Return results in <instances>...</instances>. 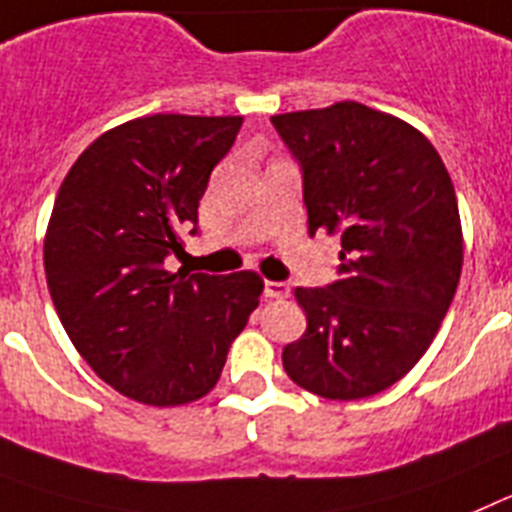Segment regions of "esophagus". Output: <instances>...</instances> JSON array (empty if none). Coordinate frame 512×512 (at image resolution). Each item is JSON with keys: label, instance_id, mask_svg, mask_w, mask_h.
Segmentation results:
<instances>
[{"label": "esophagus", "instance_id": "34e87169", "mask_svg": "<svg viewBox=\"0 0 512 512\" xmlns=\"http://www.w3.org/2000/svg\"><path fill=\"white\" fill-rule=\"evenodd\" d=\"M265 296L268 299H288L291 296V286L278 281H265Z\"/></svg>", "mask_w": 512, "mask_h": 512}]
</instances>
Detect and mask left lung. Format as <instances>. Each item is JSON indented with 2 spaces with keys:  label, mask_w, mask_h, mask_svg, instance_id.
<instances>
[{
  "label": "left lung",
  "mask_w": 512,
  "mask_h": 512,
  "mask_svg": "<svg viewBox=\"0 0 512 512\" xmlns=\"http://www.w3.org/2000/svg\"><path fill=\"white\" fill-rule=\"evenodd\" d=\"M301 164L309 234H340V281L296 288L306 332L283 368L324 399L397 384L430 348L464 262L441 154L410 123L345 100L270 118Z\"/></svg>",
  "instance_id": "left-lung-1"
}]
</instances>
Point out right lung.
<instances>
[{
	"label": "right lung",
	"instance_id": "right-lung-1",
	"mask_svg": "<svg viewBox=\"0 0 512 512\" xmlns=\"http://www.w3.org/2000/svg\"><path fill=\"white\" fill-rule=\"evenodd\" d=\"M239 128L242 115L136 118L92 141L61 182L43 242L48 291L74 348L123 397H206L260 304L252 270L164 268L198 231L208 177Z\"/></svg>",
	"mask_w": 512,
	"mask_h": 512
}]
</instances>
